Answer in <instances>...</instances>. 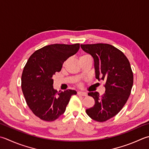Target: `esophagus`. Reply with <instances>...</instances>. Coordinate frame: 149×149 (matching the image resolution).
I'll use <instances>...</instances> for the list:
<instances>
[{
	"label": "esophagus",
	"mask_w": 149,
	"mask_h": 149,
	"mask_svg": "<svg viewBox=\"0 0 149 149\" xmlns=\"http://www.w3.org/2000/svg\"><path fill=\"white\" fill-rule=\"evenodd\" d=\"M77 94L78 95H81L82 96H86L87 94L86 92H77Z\"/></svg>",
	"instance_id": "1"
}]
</instances>
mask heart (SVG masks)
Here are the masks:
<instances>
[{"label":"heart","instance_id":"heart-1","mask_svg":"<svg viewBox=\"0 0 149 149\" xmlns=\"http://www.w3.org/2000/svg\"><path fill=\"white\" fill-rule=\"evenodd\" d=\"M86 57H90V56L89 55H87V54H84V55H82L80 57L79 59H83V58H86Z\"/></svg>","mask_w":149,"mask_h":149}]
</instances>
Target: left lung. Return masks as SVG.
<instances>
[{
    "instance_id": "1",
    "label": "left lung",
    "mask_w": 149,
    "mask_h": 149,
    "mask_svg": "<svg viewBox=\"0 0 149 149\" xmlns=\"http://www.w3.org/2000/svg\"><path fill=\"white\" fill-rule=\"evenodd\" d=\"M94 58L95 78L105 82V93L90 92L95 104L86 110L90 118L106 121L117 115L129 99L133 85V73L129 60L121 51L109 44L81 45Z\"/></svg>"
}]
</instances>
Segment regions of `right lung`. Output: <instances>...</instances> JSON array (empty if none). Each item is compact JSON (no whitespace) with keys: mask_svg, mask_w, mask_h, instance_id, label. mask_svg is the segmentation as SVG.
<instances>
[{"mask_svg":"<svg viewBox=\"0 0 149 149\" xmlns=\"http://www.w3.org/2000/svg\"><path fill=\"white\" fill-rule=\"evenodd\" d=\"M79 48V43L48 45L35 52L26 63L21 77L22 90L29 108L42 120L57 119L65 112L71 96L77 94L72 90L57 92L52 77Z\"/></svg>","mask_w":149,"mask_h":149,"instance_id":"add662e5","label":"right lung"}]
</instances>
